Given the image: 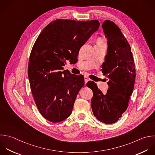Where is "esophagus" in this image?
Returning <instances> with one entry per match:
<instances>
[{
	"instance_id": "34e87169",
	"label": "esophagus",
	"mask_w": 155,
	"mask_h": 155,
	"mask_svg": "<svg viewBox=\"0 0 155 155\" xmlns=\"http://www.w3.org/2000/svg\"><path fill=\"white\" fill-rule=\"evenodd\" d=\"M89 81H90V79L87 76H85V84H86Z\"/></svg>"
}]
</instances>
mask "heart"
<instances>
[{"label":"heart","mask_w":155,"mask_h":155,"mask_svg":"<svg viewBox=\"0 0 155 155\" xmlns=\"http://www.w3.org/2000/svg\"><path fill=\"white\" fill-rule=\"evenodd\" d=\"M99 42H101V41H100V40H99V41H98V43H99Z\"/></svg>","instance_id":"b5f03b06"}]
</instances>
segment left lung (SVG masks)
I'll list each match as a JSON object with an SVG mask.
<instances>
[{
  "label": "left lung",
  "instance_id": "1",
  "mask_svg": "<svg viewBox=\"0 0 155 155\" xmlns=\"http://www.w3.org/2000/svg\"><path fill=\"white\" fill-rule=\"evenodd\" d=\"M102 28L108 48L101 70L108 79V89L104 94L93 81L87 85L93 92L91 105L94 116L99 121L110 124L117 121L127 108L136 70L131 47L120 28L108 20L104 22Z\"/></svg>",
  "mask_w": 155,
  "mask_h": 155
}]
</instances>
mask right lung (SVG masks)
<instances>
[{
	"instance_id": "add662e5",
	"label": "right lung",
	"mask_w": 155,
	"mask_h": 155,
	"mask_svg": "<svg viewBox=\"0 0 155 155\" xmlns=\"http://www.w3.org/2000/svg\"><path fill=\"white\" fill-rule=\"evenodd\" d=\"M100 25L97 20L57 19L42 31L32 48L28 68L31 90L42 116L52 122L68 117L84 85L83 75L63 67L75 62L80 48Z\"/></svg>"
}]
</instances>
